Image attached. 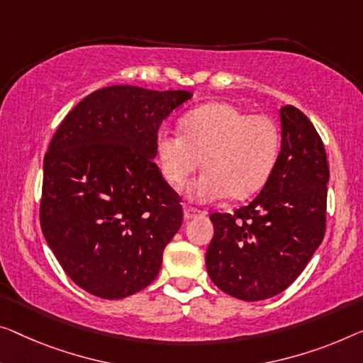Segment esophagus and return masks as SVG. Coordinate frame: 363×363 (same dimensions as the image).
<instances>
[{
	"label": "esophagus",
	"instance_id": "34e87169",
	"mask_svg": "<svg viewBox=\"0 0 363 363\" xmlns=\"http://www.w3.org/2000/svg\"><path fill=\"white\" fill-rule=\"evenodd\" d=\"M200 213V210H197V208H194V207H184V218L186 220H191V218H194V216H199Z\"/></svg>",
	"mask_w": 363,
	"mask_h": 363
}]
</instances>
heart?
Here are the masks:
<instances>
[{"label":"heart","mask_w":363,"mask_h":363,"mask_svg":"<svg viewBox=\"0 0 363 363\" xmlns=\"http://www.w3.org/2000/svg\"><path fill=\"white\" fill-rule=\"evenodd\" d=\"M280 128L267 113H247L231 102H208L181 118V133L161 130L156 137L164 179L182 187L199 169L205 172L189 187L197 202L230 196L245 199L259 191L274 169Z\"/></svg>","instance_id":"1"}]
</instances>
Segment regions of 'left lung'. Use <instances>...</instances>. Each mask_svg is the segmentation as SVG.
Instances as JSON below:
<instances>
[{"label":"left lung","mask_w":363,"mask_h":363,"mask_svg":"<svg viewBox=\"0 0 363 363\" xmlns=\"http://www.w3.org/2000/svg\"><path fill=\"white\" fill-rule=\"evenodd\" d=\"M282 148L266 186L250 205L212 213L205 264L212 282L235 298L259 301L295 282L326 231L329 166L305 113L280 109Z\"/></svg>","instance_id":"8db88e82"}]
</instances>
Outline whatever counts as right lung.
Returning <instances> with one entry per match:
<instances>
[{
  "instance_id": "add662e5",
  "label": "right lung",
  "mask_w": 363,
  "mask_h": 363,
  "mask_svg": "<svg viewBox=\"0 0 363 363\" xmlns=\"http://www.w3.org/2000/svg\"><path fill=\"white\" fill-rule=\"evenodd\" d=\"M191 96L107 86L79 101L53 135L43 158L42 233L88 294L121 300L158 275L184 213L153 160L156 137Z\"/></svg>"
}]
</instances>
